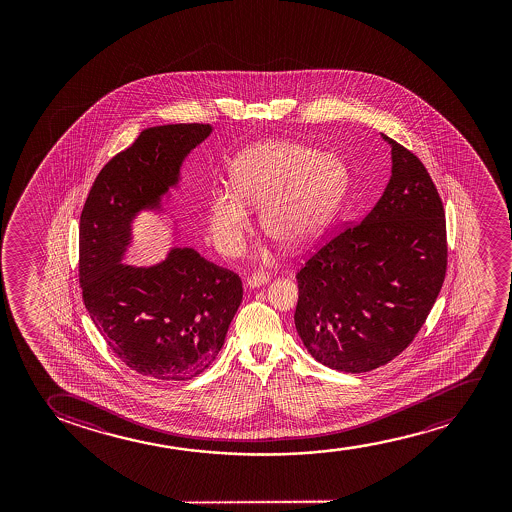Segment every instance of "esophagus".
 I'll use <instances>...</instances> for the list:
<instances>
[{
	"label": "esophagus",
	"mask_w": 512,
	"mask_h": 512,
	"mask_svg": "<svg viewBox=\"0 0 512 512\" xmlns=\"http://www.w3.org/2000/svg\"><path fill=\"white\" fill-rule=\"evenodd\" d=\"M267 283H269V276L262 273H255L246 280V287L259 288L262 287V285H267Z\"/></svg>",
	"instance_id": "1"
}]
</instances>
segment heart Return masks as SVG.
Returning <instances> with one entry per match:
<instances>
[{"mask_svg":"<svg viewBox=\"0 0 512 512\" xmlns=\"http://www.w3.org/2000/svg\"><path fill=\"white\" fill-rule=\"evenodd\" d=\"M231 188L213 190L206 224L220 253L236 257L252 231V213L260 209L262 229L288 248L318 238L332 222L350 185L346 162L295 141L255 143L231 164Z\"/></svg>","mask_w":512,"mask_h":512,"instance_id":"heart-1","label":"heart"}]
</instances>
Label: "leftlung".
Segmentation results:
<instances>
[{
  "label": "left lung",
  "instance_id": "obj_1",
  "mask_svg": "<svg viewBox=\"0 0 512 512\" xmlns=\"http://www.w3.org/2000/svg\"><path fill=\"white\" fill-rule=\"evenodd\" d=\"M392 148V176L369 215L297 273L295 329L320 364L367 372L388 364L427 320L448 264L446 218L420 159Z\"/></svg>",
  "mask_w": 512,
  "mask_h": 512
}]
</instances>
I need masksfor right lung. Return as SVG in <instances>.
I'll return each mask as SVG.
<instances>
[{
  "instance_id": "obj_1",
  "label": "right lung",
  "mask_w": 512,
  "mask_h": 512,
  "mask_svg": "<svg viewBox=\"0 0 512 512\" xmlns=\"http://www.w3.org/2000/svg\"><path fill=\"white\" fill-rule=\"evenodd\" d=\"M211 131L210 124L141 131L99 171L80 215L85 308L113 353L148 378L185 381L208 369L243 299L238 274L194 248L175 246L154 266L124 262L134 218L164 213L183 161Z\"/></svg>"
}]
</instances>
